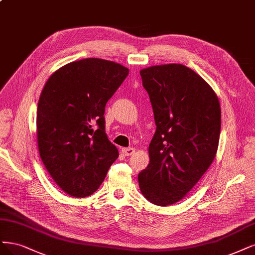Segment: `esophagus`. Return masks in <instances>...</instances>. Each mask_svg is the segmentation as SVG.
Instances as JSON below:
<instances>
[{"label":"esophagus","mask_w":255,"mask_h":255,"mask_svg":"<svg viewBox=\"0 0 255 255\" xmlns=\"http://www.w3.org/2000/svg\"><path fill=\"white\" fill-rule=\"evenodd\" d=\"M122 152L126 156H130L135 153V148L134 147H124L122 148Z\"/></svg>","instance_id":"34e87169"}]
</instances>
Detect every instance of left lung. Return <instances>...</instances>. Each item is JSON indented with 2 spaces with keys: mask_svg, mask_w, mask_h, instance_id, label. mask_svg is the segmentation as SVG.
<instances>
[{
  "mask_svg": "<svg viewBox=\"0 0 255 255\" xmlns=\"http://www.w3.org/2000/svg\"><path fill=\"white\" fill-rule=\"evenodd\" d=\"M156 131L150 163L138 175L143 196L157 206L181 200L212 164L221 134V105L203 78L182 64L140 71Z\"/></svg>",
  "mask_w": 255,
  "mask_h": 255,
  "instance_id": "obj_1",
  "label": "left lung"
}]
</instances>
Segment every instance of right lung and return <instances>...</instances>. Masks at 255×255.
<instances>
[{"mask_svg": "<svg viewBox=\"0 0 255 255\" xmlns=\"http://www.w3.org/2000/svg\"><path fill=\"white\" fill-rule=\"evenodd\" d=\"M128 75L121 64L89 58L60 67L43 87L37 111L39 153L68 195L93 194L119 156L105 133L103 115Z\"/></svg>", "mask_w": 255, "mask_h": 255, "instance_id": "add662e5", "label": "right lung"}]
</instances>
